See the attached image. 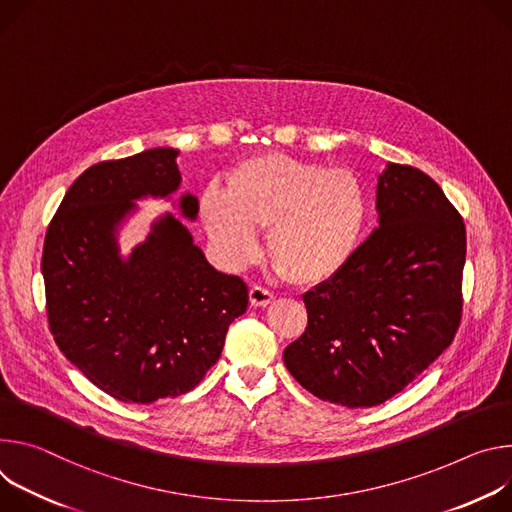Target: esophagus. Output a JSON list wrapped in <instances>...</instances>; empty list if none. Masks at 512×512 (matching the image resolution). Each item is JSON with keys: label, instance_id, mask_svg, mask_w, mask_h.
Listing matches in <instances>:
<instances>
[{"label": "esophagus", "instance_id": "obj_1", "mask_svg": "<svg viewBox=\"0 0 512 512\" xmlns=\"http://www.w3.org/2000/svg\"><path fill=\"white\" fill-rule=\"evenodd\" d=\"M272 301H274V295L268 289L258 287V285L250 287V303H252V307H266Z\"/></svg>", "mask_w": 512, "mask_h": 512}]
</instances>
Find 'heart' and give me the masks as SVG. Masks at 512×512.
Segmentation results:
<instances>
[{
    "label": "heart",
    "instance_id": "heart-1",
    "mask_svg": "<svg viewBox=\"0 0 512 512\" xmlns=\"http://www.w3.org/2000/svg\"><path fill=\"white\" fill-rule=\"evenodd\" d=\"M199 211L227 266L254 260L258 230L268 227L272 264L293 285L313 287L354 256L368 217V197L350 170L262 154L232 170L225 193L205 189Z\"/></svg>",
    "mask_w": 512,
    "mask_h": 512
}]
</instances>
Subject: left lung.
I'll use <instances>...</instances> for the list:
<instances>
[{"mask_svg": "<svg viewBox=\"0 0 512 512\" xmlns=\"http://www.w3.org/2000/svg\"><path fill=\"white\" fill-rule=\"evenodd\" d=\"M378 227L335 276L303 295L307 327L285 366L321 401L376 407L453 342L462 319L466 227L423 170L388 162Z\"/></svg>", "mask_w": 512, "mask_h": 512, "instance_id": "1", "label": "left lung"}]
</instances>
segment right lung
I'll list each match as a JSON object with an SVG mask.
<instances>
[{
	"label": "right lung",
	"mask_w": 512,
	"mask_h": 512,
	"mask_svg": "<svg viewBox=\"0 0 512 512\" xmlns=\"http://www.w3.org/2000/svg\"><path fill=\"white\" fill-rule=\"evenodd\" d=\"M179 150L150 148L89 166L56 209L42 250L50 333L97 388L150 405L193 390L219 360L230 323L248 309L240 276L215 270L191 232L160 215L128 258L118 230L138 199L181 185ZM195 219L199 201L179 199Z\"/></svg>",
	"instance_id": "add662e5"
}]
</instances>
